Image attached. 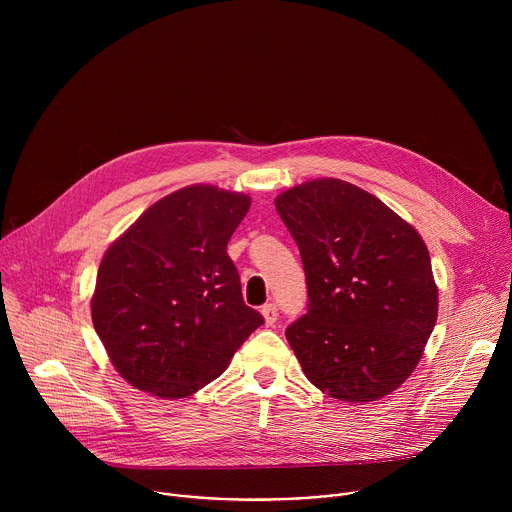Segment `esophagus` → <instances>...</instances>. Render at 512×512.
<instances>
[{"label": "esophagus", "instance_id": "1", "mask_svg": "<svg viewBox=\"0 0 512 512\" xmlns=\"http://www.w3.org/2000/svg\"><path fill=\"white\" fill-rule=\"evenodd\" d=\"M261 314H263V318H265V324L267 326H273L275 322H277V306L275 304H265L263 308H261Z\"/></svg>", "mask_w": 512, "mask_h": 512}]
</instances>
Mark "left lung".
I'll return each instance as SVG.
<instances>
[{"label": "left lung", "instance_id": "1", "mask_svg": "<svg viewBox=\"0 0 512 512\" xmlns=\"http://www.w3.org/2000/svg\"><path fill=\"white\" fill-rule=\"evenodd\" d=\"M306 273L308 312L285 330L304 375L348 403L395 391L437 320V287L419 233L377 196L336 178L275 198Z\"/></svg>", "mask_w": 512, "mask_h": 512}]
</instances>
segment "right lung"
Here are the masks:
<instances>
[{
    "instance_id": "obj_1",
    "label": "right lung",
    "mask_w": 512,
    "mask_h": 512,
    "mask_svg": "<svg viewBox=\"0 0 512 512\" xmlns=\"http://www.w3.org/2000/svg\"><path fill=\"white\" fill-rule=\"evenodd\" d=\"M251 198L186 186L158 200L107 249L91 314L119 375L164 399L221 375L263 316L243 302L227 245Z\"/></svg>"
}]
</instances>
